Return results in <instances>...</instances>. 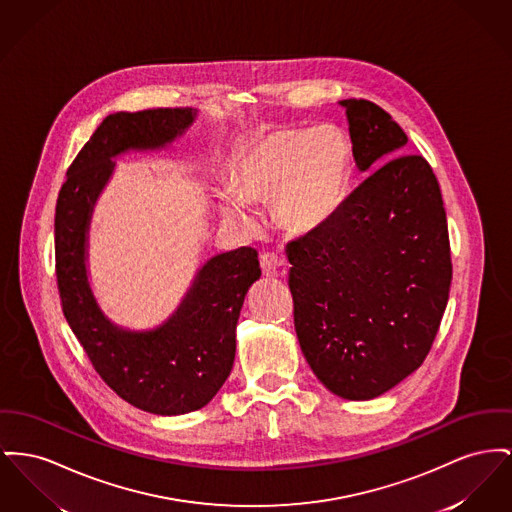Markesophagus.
Returning a JSON list of instances; mask_svg holds the SVG:
<instances>
[{"label":"esophagus","instance_id":"esophagus-1","mask_svg":"<svg viewBox=\"0 0 512 512\" xmlns=\"http://www.w3.org/2000/svg\"><path fill=\"white\" fill-rule=\"evenodd\" d=\"M259 263H261V269H263L267 276H276V274L284 272L286 257L284 255H276V253H263L259 257Z\"/></svg>","mask_w":512,"mask_h":512}]
</instances>
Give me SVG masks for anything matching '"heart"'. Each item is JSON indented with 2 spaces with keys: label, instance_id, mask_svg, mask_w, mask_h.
<instances>
[{
  "label": "heart",
  "instance_id": "1",
  "mask_svg": "<svg viewBox=\"0 0 512 512\" xmlns=\"http://www.w3.org/2000/svg\"><path fill=\"white\" fill-rule=\"evenodd\" d=\"M352 151L331 125L282 127L245 147L232 185L218 193L226 220L255 230L251 205L272 203L274 222L288 234L325 228L348 197Z\"/></svg>",
  "mask_w": 512,
  "mask_h": 512
}]
</instances>
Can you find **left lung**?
Returning <instances> with one entry per match:
<instances>
[{
	"label": "left lung",
	"mask_w": 512,
	"mask_h": 512,
	"mask_svg": "<svg viewBox=\"0 0 512 512\" xmlns=\"http://www.w3.org/2000/svg\"><path fill=\"white\" fill-rule=\"evenodd\" d=\"M369 178L331 222L288 243L301 352L346 400H371L420 367L443 319L451 247L441 189L402 127L369 100H340Z\"/></svg>",
	"instance_id": "left-lung-1"
}]
</instances>
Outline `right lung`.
<instances>
[{"mask_svg":"<svg viewBox=\"0 0 512 512\" xmlns=\"http://www.w3.org/2000/svg\"><path fill=\"white\" fill-rule=\"evenodd\" d=\"M193 108L110 114L67 170L56 205V274L63 315L98 375L131 406L181 416L207 406L236 358V327L247 290L261 278L257 251L240 247L205 261L174 313L152 329L112 321L94 296L89 232L116 158L160 152L197 120Z\"/></svg>","mask_w":512,"mask_h":512,"instance_id":"obj_1","label":"right lung"}]
</instances>
